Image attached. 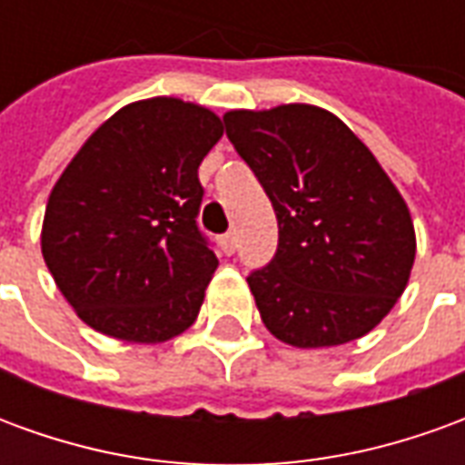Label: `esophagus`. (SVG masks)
<instances>
[{
    "label": "esophagus",
    "instance_id": "obj_1",
    "mask_svg": "<svg viewBox=\"0 0 465 465\" xmlns=\"http://www.w3.org/2000/svg\"><path fill=\"white\" fill-rule=\"evenodd\" d=\"M222 249H223V253L236 252V233H233V232L223 233V236H222Z\"/></svg>",
    "mask_w": 465,
    "mask_h": 465
}]
</instances>
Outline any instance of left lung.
I'll return each mask as SVG.
<instances>
[{
    "instance_id": "1",
    "label": "left lung",
    "mask_w": 465,
    "mask_h": 465,
    "mask_svg": "<svg viewBox=\"0 0 465 465\" xmlns=\"http://www.w3.org/2000/svg\"><path fill=\"white\" fill-rule=\"evenodd\" d=\"M223 124L279 219L273 262L249 276L263 326L293 349L366 336L406 292L416 259L396 183L322 106L232 109Z\"/></svg>"
}]
</instances>
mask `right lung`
<instances>
[{
  "label": "right lung",
  "mask_w": 465,
  "mask_h": 465,
  "mask_svg": "<svg viewBox=\"0 0 465 465\" xmlns=\"http://www.w3.org/2000/svg\"><path fill=\"white\" fill-rule=\"evenodd\" d=\"M222 136L212 109L152 96L109 116L66 163L46 202L42 256L86 326L163 343L196 322L219 266L196 226L199 163Z\"/></svg>",
  "instance_id": "1"
}]
</instances>
